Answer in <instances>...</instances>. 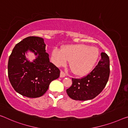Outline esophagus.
<instances>
[{"instance_id": "obj_1", "label": "esophagus", "mask_w": 128, "mask_h": 128, "mask_svg": "<svg viewBox=\"0 0 128 128\" xmlns=\"http://www.w3.org/2000/svg\"><path fill=\"white\" fill-rule=\"evenodd\" d=\"M65 76H66V74L64 73V72L61 71V72H60V77L63 78V77H64Z\"/></svg>"}]
</instances>
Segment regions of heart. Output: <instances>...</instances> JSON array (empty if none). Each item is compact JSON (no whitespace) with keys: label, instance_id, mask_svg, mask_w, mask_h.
I'll return each mask as SVG.
<instances>
[{"label":"heart","instance_id":"1","mask_svg":"<svg viewBox=\"0 0 128 128\" xmlns=\"http://www.w3.org/2000/svg\"><path fill=\"white\" fill-rule=\"evenodd\" d=\"M52 60L57 66H63L70 61L69 66L72 73L83 76L89 73L99 57V51L94 47L84 44L66 45L62 50L54 48Z\"/></svg>","mask_w":128,"mask_h":128}]
</instances>
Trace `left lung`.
Here are the masks:
<instances>
[{"mask_svg": "<svg viewBox=\"0 0 128 128\" xmlns=\"http://www.w3.org/2000/svg\"><path fill=\"white\" fill-rule=\"evenodd\" d=\"M101 58L96 68L87 76L80 79L72 78V84L66 90L72 99L79 101L92 100L105 88L110 74L109 58L101 52Z\"/></svg>", "mask_w": 128, "mask_h": 128, "instance_id": "8db88e82", "label": "left lung"}]
</instances>
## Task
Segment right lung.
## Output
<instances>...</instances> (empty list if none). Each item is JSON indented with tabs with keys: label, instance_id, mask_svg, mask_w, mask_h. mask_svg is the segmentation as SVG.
Wrapping results in <instances>:
<instances>
[{
	"label": "right lung",
	"instance_id": "obj_1",
	"mask_svg": "<svg viewBox=\"0 0 128 128\" xmlns=\"http://www.w3.org/2000/svg\"><path fill=\"white\" fill-rule=\"evenodd\" d=\"M32 52L36 58L31 62L25 54ZM10 82L17 93L29 98L42 96L49 84L60 75L59 68L50 62L44 39L28 36L15 45L8 62Z\"/></svg>",
	"mask_w": 128,
	"mask_h": 128
}]
</instances>
